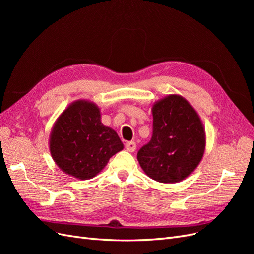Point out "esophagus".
<instances>
[{"instance_id":"1","label":"esophagus","mask_w":254,"mask_h":254,"mask_svg":"<svg viewBox=\"0 0 254 254\" xmlns=\"http://www.w3.org/2000/svg\"><path fill=\"white\" fill-rule=\"evenodd\" d=\"M125 147H126V149L128 151L133 152L136 149V144H135V142H132V141L131 142H127L126 145H125Z\"/></svg>"}]
</instances>
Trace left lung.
I'll return each mask as SVG.
<instances>
[{
	"mask_svg": "<svg viewBox=\"0 0 254 254\" xmlns=\"http://www.w3.org/2000/svg\"><path fill=\"white\" fill-rule=\"evenodd\" d=\"M151 140L137 152V161L149 178L177 183L193 173L205 149V131L197 111L186 98L170 94L151 107Z\"/></svg>",
	"mask_w": 254,
	"mask_h": 254,
	"instance_id": "8db88e82",
	"label": "left lung"
}]
</instances>
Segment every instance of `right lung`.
Masks as SVG:
<instances>
[{
  "label": "right lung",
  "instance_id": "obj_1",
  "mask_svg": "<svg viewBox=\"0 0 254 254\" xmlns=\"http://www.w3.org/2000/svg\"><path fill=\"white\" fill-rule=\"evenodd\" d=\"M49 146L60 170L79 180L93 178L124 148L118 133L102 123L98 106L87 99L71 103L59 115Z\"/></svg>",
  "mask_w": 254,
  "mask_h": 254
}]
</instances>
